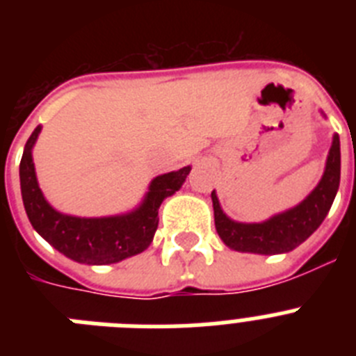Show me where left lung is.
<instances>
[{
	"label": "left lung",
	"instance_id": "left-lung-1",
	"mask_svg": "<svg viewBox=\"0 0 356 356\" xmlns=\"http://www.w3.org/2000/svg\"><path fill=\"white\" fill-rule=\"evenodd\" d=\"M341 184V140L333 135L325 172L317 187L300 205L280 212L262 222H238L222 212L212 191L213 221L221 241L229 250L254 254H280L296 250L325 221Z\"/></svg>",
	"mask_w": 356,
	"mask_h": 356
}]
</instances>
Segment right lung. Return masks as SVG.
I'll return each mask as SVG.
<instances>
[{
  "mask_svg": "<svg viewBox=\"0 0 356 356\" xmlns=\"http://www.w3.org/2000/svg\"><path fill=\"white\" fill-rule=\"evenodd\" d=\"M42 127L30 135L19 165L21 196L37 234L67 259L87 266H106L143 253L159 228V209L165 197L180 191L191 165L153 178L143 203L131 212L106 217L67 216L53 209L39 187L31 149Z\"/></svg>",
  "mask_w": 356,
  "mask_h": 356,
  "instance_id": "obj_1",
  "label": "right lung"
}]
</instances>
